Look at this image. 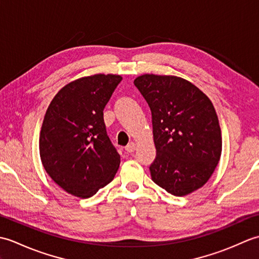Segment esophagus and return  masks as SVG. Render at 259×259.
Masks as SVG:
<instances>
[{
	"mask_svg": "<svg viewBox=\"0 0 259 259\" xmlns=\"http://www.w3.org/2000/svg\"><path fill=\"white\" fill-rule=\"evenodd\" d=\"M137 148V145L135 144V142H130V144L125 147V151L126 152H134L136 150Z\"/></svg>",
	"mask_w": 259,
	"mask_h": 259,
	"instance_id": "34e87169",
	"label": "esophagus"
}]
</instances>
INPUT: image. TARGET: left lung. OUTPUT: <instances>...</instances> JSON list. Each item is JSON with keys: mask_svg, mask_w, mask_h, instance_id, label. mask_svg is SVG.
<instances>
[{"mask_svg": "<svg viewBox=\"0 0 259 259\" xmlns=\"http://www.w3.org/2000/svg\"><path fill=\"white\" fill-rule=\"evenodd\" d=\"M135 85L152 114L157 157L153 183L174 196L201 188L221 160L222 130L213 104L191 82L176 75L142 74Z\"/></svg>", "mask_w": 259, "mask_h": 259, "instance_id": "8db88e82", "label": "left lung"}]
</instances>
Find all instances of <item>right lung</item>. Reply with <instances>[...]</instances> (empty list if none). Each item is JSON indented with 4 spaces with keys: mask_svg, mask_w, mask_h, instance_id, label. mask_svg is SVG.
Wrapping results in <instances>:
<instances>
[{
    "mask_svg": "<svg viewBox=\"0 0 259 259\" xmlns=\"http://www.w3.org/2000/svg\"><path fill=\"white\" fill-rule=\"evenodd\" d=\"M121 80L102 73L76 79L48 107L38 140L41 161L70 195L89 198L118 171L120 155L107 135L103 109Z\"/></svg>",
    "mask_w": 259,
    "mask_h": 259,
    "instance_id": "obj_1",
    "label": "right lung"
}]
</instances>
